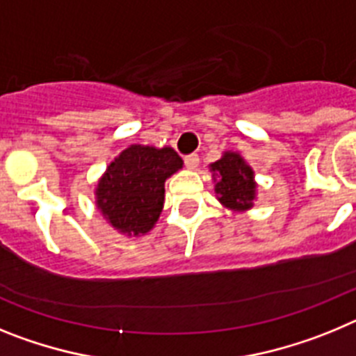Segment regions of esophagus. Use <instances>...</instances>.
Instances as JSON below:
<instances>
[{
    "instance_id": "esophagus-1",
    "label": "esophagus",
    "mask_w": 356,
    "mask_h": 356,
    "mask_svg": "<svg viewBox=\"0 0 356 356\" xmlns=\"http://www.w3.org/2000/svg\"><path fill=\"white\" fill-rule=\"evenodd\" d=\"M185 165H187L188 169H196L197 165H200V156L196 155V153H193V155H187L184 159Z\"/></svg>"
}]
</instances>
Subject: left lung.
I'll list each match as a JSON object with an SVG mask.
<instances>
[{"mask_svg": "<svg viewBox=\"0 0 356 356\" xmlns=\"http://www.w3.org/2000/svg\"><path fill=\"white\" fill-rule=\"evenodd\" d=\"M217 176V200L232 210H248L253 207L257 185L253 181V169L237 153H225L221 160L210 165Z\"/></svg>", "mask_w": 356, "mask_h": 356, "instance_id": "8db88e82", "label": "left lung"}]
</instances>
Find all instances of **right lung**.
<instances>
[{
	"mask_svg": "<svg viewBox=\"0 0 356 356\" xmlns=\"http://www.w3.org/2000/svg\"><path fill=\"white\" fill-rule=\"evenodd\" d=\"M184 160L171 147L134 144L110 163L97 184V207L115 229L147 234L163 207V184Z\"/></svg>",
	"mask_w": 356,
	"mask_h": 356,
	"instance_id": "add662e5",
	"label": "right lung"
}]
</instances>
